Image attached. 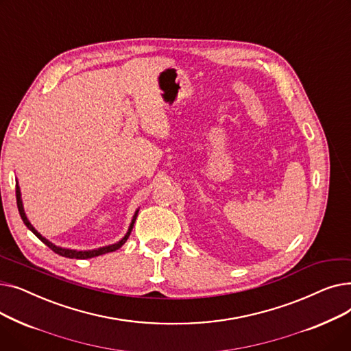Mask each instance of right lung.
I'll use <instances>...</instances> for the list:
<instances>
[{
    "instance_id": "1",
    "label": "right lung",
    "mask_w": 351,
    "mask_h": 351,
    "mask_svg": "<svg viewBox=\"0 0 351 351\" xmlns=\"http://www.w3.org/2000/svg\"><path fill=\"white\" fill-rule=\"evenodd\" d=\"M15 193H16V206H18V212H20L21 219H23V222L25 223V226H27L36 237H38L43 243H45L52 252H55V253L60 254V256H64V257H69V259H89V257H95V256H101V254H105V253H109V252L118 250V249L122 247V245L128 241V237H129V234H131V232H132L134 223H135L136 216H138V210H136L135 215H134L132 222H131V226H129L126 234L121 239V241H119L118 243L109 245V246H105V247H99V249H94V250H72V249H65V247L55 246L53 243H51L49 241H47V239H45L44 236H41L38 232H36L35 228L29 223V220L27 219V215H25V212H24L23 200H21V192H20V186H18V185L15 186Z\"/></svg>"
}]
</instances>
